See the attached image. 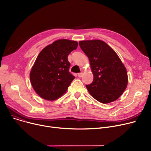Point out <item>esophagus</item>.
I'll use <instances>...</instances> for the list:
<instances>
[{"instance_id":"34e87169","label":"esophagus","mask_w":151,"mask_h":151,"mask_svg":"<svg viewBox=\"0 0 151 151\" xmlns=\"http://www.w3.org/2000/svg\"><path fill=\"white\" fill-rule=\"evenodd\" d=\"M82 75H83V73H82V72H81V73H78V77H80V78H81V77L82 76Z\"/></svg>"}]
</instances>
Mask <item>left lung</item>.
Masks as SVG:
<instances>
[{
    "mask_svg": "<svg viewBox=\"0 0 151 151\" xmlns=\"http://www.w3.org/2000/svg\"><path fill=\"white\" fill-rule=\"evenodd\" d=\"M79 45L88 57L93 75L92 83L86 87L95 99L102 103L116 100L128 83L127 70L116 52L99 40L80 41Z\"/></svg>",
    "mask_w": 151,
    "mask_h": 151,
    "instance_id": "left-lung-1",
    "label": "left lung"
}]
</instances>
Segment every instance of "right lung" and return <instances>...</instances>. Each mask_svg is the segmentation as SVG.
<instances>
[{
	"instance_id": "1",
	"label": "right lung",
	"mask_w": 151,
	"mask_h": 151,
	"mask_svg": "<svg viewBox=\"0 0 151 151\" xmlns=\"http://www.w3.org/2000/svg\"><path fill=\"white\" fill-rule=\"evenodd\" d=\"M76 41L61 39L39 53L30 73L32 86L40 97L54 100L65 93L75 76L69 71V54L77 48Z\"/></svg>"
}]
</instances>
